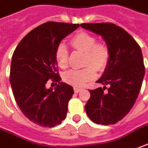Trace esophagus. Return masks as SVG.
<instances>
[{"mask_svg": "<svg viewBox=\"0 0 148 148\" xmlns=\"http://www.w3.org/2000/svg\"><path fill=\"white\" fill-rule=\"evenodd\" d=\"M80 90H81L80 88H74V92H75V93H78Z\"/></svg>", "mask_w": 148, "mask_h": 148, "instance_id": "1", "label": "esophagus"}]
</instances>
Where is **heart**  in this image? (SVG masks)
<instances>
[{"label":"heart","instance_id":"b5f03b06","mask_svg":"<svg viewBox=\"0 0 148 148\" xmlns=\"http://www.w3.org/2000/svg\"><path fill=\"white\" fill-rule=\"evenodd\" d=\"M72 48L84 52L83 64L85 68L78 70H69L64 74V80L75 87H81L88 81L95 79L96 70L103 72L110 64L111 51L109 46L86 31H79L70 39ZM55 58L58 66L61 68L68 67L69 53L64 44L57 46Z\"/></svg>","mask_w":148,"mask_h":148}]
</instances>
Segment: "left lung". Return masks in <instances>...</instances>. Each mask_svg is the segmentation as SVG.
<instances>
[{"mask_svg": "<svg viewBox=\"0 0 148 148\" xmlns=\"http://www.w3.org/2000/svg\"><path fill=\"white\" fill-rule=\"evenodd\" d=\"M80 26L101 35L111 51L110 64L97 81L109 88L89 90L86 114L97 124H115L130 112L141 89L145 73L142 51L130 34L115 24L83 23Z\"/></svg>", "mask_w": 148, "mask_h": 148, "instance_id": "1", "label": "left lung"}]
</instances>
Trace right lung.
I'll return each instance as SVG.
<instances>
[{
  "label": "right lung",
  "mask_w": 148,
  "mask_h": 148,
  "mask_svg": "<svg viewBox=\"0 0 148 148\" xmlns=\"http://www.w3.org/2000/svg\"><path fill=\"white\" fill-rule=\"evenodd\" d=\"M79 26L43 23L27 34L13 54L10 80L14 99L23 114L38 126L54 127L66 118L74 92L69 84L60 82L55 52L61 40ZM49 79L59 82L55 91L45 88Z\"/></svg>",
  "instance_id": "right-lung-1"
}]
</instances>
